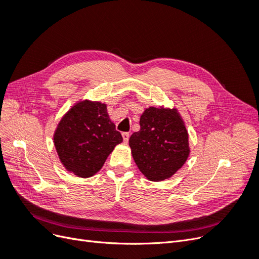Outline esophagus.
<instances>
[{
    "mask_svg": "<svg viewBox=\"0 0 259 259\" xmlns=\"http://www.w3.org/2000/svg\"><path fill=\"white\" fill-rule=\"evenodd\" d=\"M122 137H123V142L126 144L128 142V138H130V134L128 133H122Z\"/></svg>",
    "mask_w": 259,
    "mask_h": 259,
    "instance_id": "esophagus-1",
    "label": "esophagus"
}]
</instances>
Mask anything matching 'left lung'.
Segmentation results:
<instances>
[{
    "label": "left lung",
    "instance_id": "left-lung-1",
    "mask_svg": "<svg viewBox=\"0 0 259 259\" xmlns=\"http://www.w3.org/2000/svg\"><path fill=\"white\" fill-rule=\"evenodd\" d=\"M139 124L140 130L130 138L137 167L152 182L171 177L190 153L189 136L177 109L149 107Z\"/></svg>",
    "mask_w": 259,
    "mask_h": 259
}]
</instances>
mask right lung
<instances>
[{
    "label": "right lung",
    "instance_id": "obj_1",
    "mask_svg": "<svg viewBox=\"0 0 259 259\" xmlns=\"http://www.w3.org/2000/svg\"><path fill=\"white\" fill-rule=\"evenodd\" d=\"M123 142L120 132L100 101L81 100L62 116L54 134V145L65 168L88 178L103 167L108 155Z\"/></svg>",
    "mask_w": 259,
    "mask_h": 259
}]
</instances>
